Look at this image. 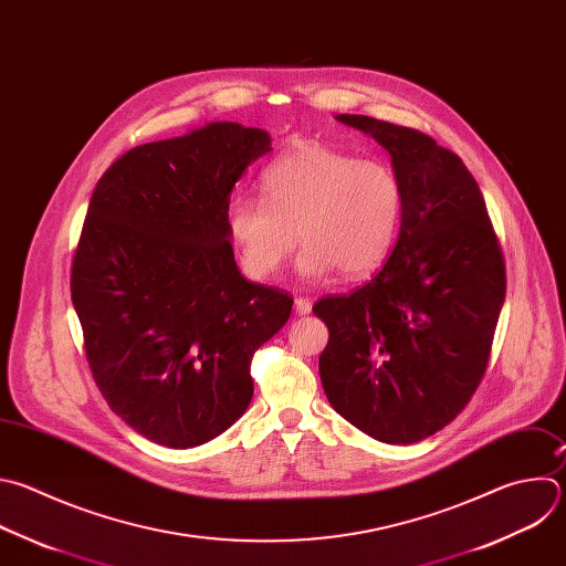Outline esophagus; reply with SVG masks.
I'll return each mask as SVG.
<instances>
[{"label":"esophagus","instance_id":"esophagus-1","mask_svg":"<svg viewBox=\"0 0 566 566\" xmlns=\"http://www.w3.org/2000/svg\"><path fill=\"white\" fill-rule=\"evenodd\" d=\"M311 308H313L311 300H306V297H295V313H297V315H308Z\"/></svg>","mask_w":566,"mask_h":566}]
</instances>
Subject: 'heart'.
I'll return each mask as SVG.
<instances>
[{
    "mask_svg": "<svg viewBox=\"0 0 566 566\" xmlns=\"http://www.w3.org/2000/svg\"><path fill=\"white\" fill-rule=\"evenodd\" d=\"M262 200L238 196L227 227L244 271L264 280L280 271L297 240L306 242L297 273L322 282L337 269L359 277L378 269L394 249L402 220V186L382 161L311 142L262 175Z\"/></svg>",
    "mask_w": 566,
    "mask_h": 566,
    "instance_id": "obj_1",
    "label": "heart"
}]
</instances>
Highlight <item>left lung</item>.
<instances>
[{"label":"left lung","instance_id":"obj_1","mask_svg":"<svg viewBox=\"0 0 566 566\" xmlns=\"http://www.w3.org/2000/svg\"><path fill=\"white\" fill-rule=\"evenodd\" d=\"M378 142L402 186L398 242L366 286L324 297L319 378L361 433L413 444L444 429L478 389L504 304V260L464 161L420 130L335 115Z\"/></svg>","mask_w":566,"mask_h":566}]
</instances>
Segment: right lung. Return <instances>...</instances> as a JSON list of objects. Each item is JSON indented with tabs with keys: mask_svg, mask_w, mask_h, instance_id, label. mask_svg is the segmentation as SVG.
I'll return each instance as SVG.
<instances>
[{
	"mask_svg": "<svg viewBox=\"0 0 566 566\" xmlns=\"http://www.w3.org/2000/svg\"><path fill=\"white\" fill-rule=\"evenodd\" d=\"M271 135L209 122L124 153L97 181L73 260L71 297L93 378L146 440L200 447L251 405L253 353L293 297L249 282L227 209Z\"/></svg>",
	"mask_w": 566,
	"mask_h": 566,
	"instance_id": "obj_1",
	"label": "right lung"
}]
</instances>
